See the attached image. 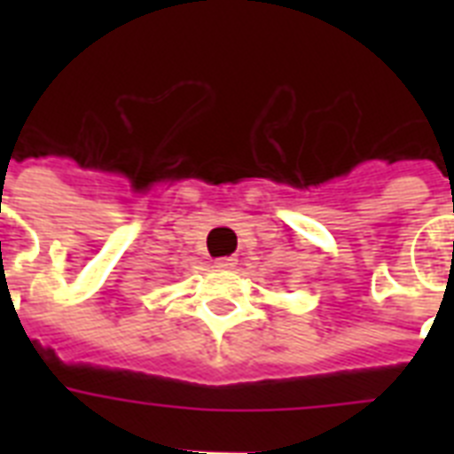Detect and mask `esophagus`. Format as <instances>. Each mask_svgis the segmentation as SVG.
I'll return each instance as SVG.
<instances>
[{"instance_id":"esophagus-1","label":"esophagus","mask_w":454,"mask_h":454,"mask_svg":"<svg viewBox=\"0 0 454 454\" xmlns=\"http://www.w3.org/2000/svg\"><path fill=\"white\" fill-rule=\"evenodd\" d=\"M216 269H233L235 263H238V259L235 256H221V259H216Z\"/></svg>"}]
</instances>
